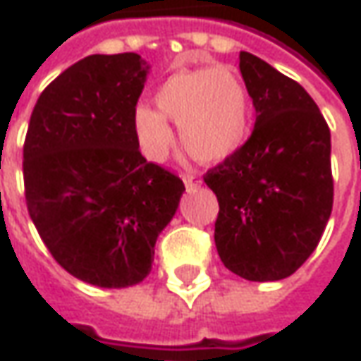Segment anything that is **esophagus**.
<instances>
[{"instance_id":"esophagus-1","label":"esophagus","mask_w":361,"mask_h":361,"mask_svg":"<svg viewBox=\"0 0 361 361\" xmlns=\"http://www.w3.org/2000/svg\"><path fill=\"white\" fill-rule=\"evenodd\" d=\"M183 180H185L187 188H197L199 185H202V176L195 173H185L183 174Z\"/></svg>"}]
</instances>
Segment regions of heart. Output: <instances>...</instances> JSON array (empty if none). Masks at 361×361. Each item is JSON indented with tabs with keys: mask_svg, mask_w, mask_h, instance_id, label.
<instances>
[{
	"mask_svg": "<svg viewBox=\"0 0 361 361\" xmlns=\"http://www.w3.org/2000/svg\"><path fill=\"white\" fill-rule=\"evenodd\" d=\"M157 106L134 110V132L148 159L162 160L174 142L166 120L180 126L183 146L202 162L231 159L251 130V102L239 74L227 68L183 70L157 92Z\"/></svg>",
	"mask_w": 361,
	"mask_h": 361,
	"instance_id": "1",
	"label": "heart"
}]
</instances>
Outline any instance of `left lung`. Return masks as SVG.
I'll return each instance as SVG.
<instances>
[{"mask_svg": "<svg viewBox=\"0 0 361 361\" xmlns=\"http://www.w3.org/2000/svg\"><path fill=\"white\" fill-rule=\"evenodd\" d=\"M239 68L255 128L202 178L219 201L215 243L225 267L249 281H279L307 261L331 215V136L295 80L249 51Z\"/></svg>", "mask_w": 361, "mask_h": 361, "instance_id": "1", "label": "left lung"}]
</instances>
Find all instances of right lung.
Masks as SVG:
<instances>
[{
    "label": "right lung",
    "mask_w": 361,
    "mask_h": 361,
    "mask_svg": "<svg viewBox=\"0 0 361 361\" xmlns=\"http://www.w3.org/2000/svg\"><path fill=\"white\" fill-rule=\"evenodd\" d=\"M146 72L132 51L70 66L39 94L23 142L35 229L63 269L98 287L145 279L185 190L138 148L134 110Z\"/></svg>",
    "instance_id": "obj_1"
}]
</instances>
